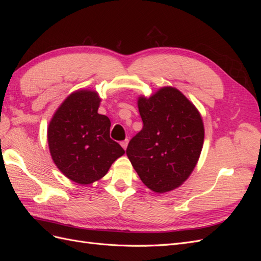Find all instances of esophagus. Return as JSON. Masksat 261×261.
Segmentation results:
<instances>
[{
  "label": "esophagus",
  "instance_id": "1",
  "mask_svg": "<svg viewBox=\"0 0 261 261\" xmlns=\"http://www.w3.org/2000/svg\"><path fill=\"white\" fill-rule=\"evenodd\" d=\"M127 144H128V140H127V139L124 140V141H122V143H121V146L123 147V149H124V150H126V148H127Z\"/></svg>",
  "mask_w": 261,
  "mask_h": 261
}]
</instances>
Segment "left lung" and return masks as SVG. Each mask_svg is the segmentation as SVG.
I'll list each match as a JSON object with an SVG mask.
<instances>
[{
    "mask_svg": "<svg viewBox=\"0 0 261 261\" xmlns=\"http://www.w3.org/2000/svg\"><path fill=\"white\" fill-rule=\"evenodd\" d=\"M144 126L126 154L141 181L155 193L180 186L200 156L204 128L200 113L174 87H162L152 96L138 98Z\"/></svg>",
    "mask_w": 261,
    "mask_h": 261,
    "instance_id": "left-lung-1",
    "label": "left lung"
}]
</instances>
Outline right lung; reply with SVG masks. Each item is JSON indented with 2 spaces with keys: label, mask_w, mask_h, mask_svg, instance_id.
<instances>
[{
  "label": "right lung",
  "mask_w": 261,
  "mask_h": 261,
  "mask_svg": "<svg viewBox=\"0 0 261 261\" xmlns=\"http://www.w3.org/2000/svg\"><path fill=\"white\" fill-rule=\"evenodd\" d=\"M97 91L77 90L63 101L48 127L52 159L70 180L88 185L103 177L125 151L110 138L111 122L98 113Z\"/></svg>",
  "instance_id": "right-lung-1"
}]
</instances>
